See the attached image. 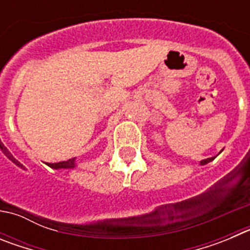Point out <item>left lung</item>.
I'll return each mask as SVG.
<instances>
[{"label": "left lung", "instance_id": "1", "mask_svg": "<svg viewBox=\"0 0 250 250\" xmlns=\"http://www.w3.org/2000/svg\"><path fill=\"white\" fill-rule=\"evenodd\" d=\"M214 159H215V156H214V158H208V159H205V160L200 161V164H202V165L208 164V163H210V161H211V160H214Z\"/></svg>", "mask_w": 250, "mask_h": 250}]
</instances>
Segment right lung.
I'll return each instance as SVG.
<instances>
[{
	"instance_id": "right-lung-1",
	"label": "right lung",
	"mask_w": 250,
	"mask_h": 250,
	"mask_svg": "<svg viewBox=\"0 0 250 250\" xmlns=\"http://www.w3.org/2000/svg\"><path fill=\"white\" fill-rule=\"evenodd\" d=\"M47 165L50 167H54V169H74L75 167V158L68 159L66 161H60V163H47Z\"/></svg>"
}]
</instances>
